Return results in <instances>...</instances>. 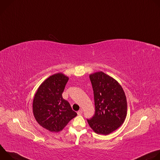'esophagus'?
<instances>
[{"mask_svg": "<svg viewBox=\"0 0 160 160\" xmlns=\"http://www.w3.org/2000/svg\"><path fill=\"white\" fill-rule=\"evenodd\" d=\"M82 113H83V110H82V109H80V110H79V111L77 112V114H78V115H81Z\"/></svg>", "mask_w": 160, "mask_h": 160, "instance_id": "obj_1", "label": "esophagus"}]
</instances>
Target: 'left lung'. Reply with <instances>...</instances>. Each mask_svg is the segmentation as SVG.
Here are the masks:
<instances>
[{
    "mask_svg": "<svg viewBox=\"0 0 160 160\" xmlns=\"http://www.w3.org/2000/svg\"><path fill=\"white\" fill-rule=\"evenodd\" d=\"M95 105L94 115L87 119L98 134L108 135L120 127L127 116L126 96L117 81L102 72L91 74Z\"/></svg>",
    "mask_w": 160,
    "mask_h": 160,
    "instance_id": "obj_1",
    "label": "left lung"
}]
</instances>
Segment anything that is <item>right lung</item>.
I'll return each instance as SVG.
<instances>
[{
    "label": "right lung",
    "instance_id": "obj_1",
    "mask_svg": "<svg viewBox=\"0 0 160 160\" xmlns=\"http://www.w3.org/2000/svg\"><path fill=\"white\" fill-rule=\"evenodd\" d=\"M68 79L62 73L54 74L40 85L35 95L34 117L40 125L51 132L61 131L77 115L62 96Z\"/></svg>",
    "mask_w": 160,
    "mask_h": 160
}]
</instances>
